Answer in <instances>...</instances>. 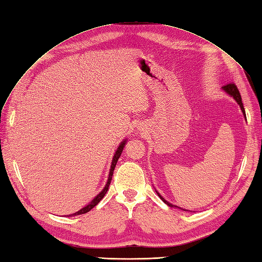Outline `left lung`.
<instances>
[{
  "instance_id": "8db88e82",
  "label": "left lung",
  "mask_w": 262,
  "mask_h": 262,
  "mask_svg": "<svg viewBox=\"0 0 262 262\" xmlns=\"http://www.w3.org/2000/svg\"><path fill=\"white\" fill-rule=\"evenodd\" d=\"M222 89L225 91L226 94L227 95H229L230 97H232L236 100V102L239 104V107H240V109H242V111H243V114H244V117H246V112H245V108H244V104H243V101H242V96H240V94H239V90H238V88L236 87V84H234V83H228V84H226V86H224V87H222ZM155 192H157V194L160 196V199L163 201L166 205H168L169 207H178V208H181V207H179V206H176V205H173V204H171L169 202H167L165 199H163V197H162L161 195H160V193L158 192V190H155ZM181 209H183V208H181ZM183 210H187V209H183Z\"/></svg>"
}]
</instances>
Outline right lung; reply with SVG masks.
<instances>
[{
	"label": "right lung",
	"instance_id": "1",
	"mask_svg": "<svg viewBox=\"0 0 262 262\" xmlns=\"http://www.w3.org/2000/svg\"><path fill=\"white\" fill-rule=\"evenodd\" d=\"M125 143H126V139H124V140L122 141V142L119 144L118 148L116 150V153H115V155H114V159H112V162H111L110 171H109V175H108V181H107V183H105V185H104L103 189H102L101 192L99 193L97 196H95V199H94L93 201H91L88 205H86V206H84L83 208H81L80 210L77 211V213H74V214H72V215H69V217H70V216H77V215H81V214L88 213L89 210L93 209V208L96 206V205L103 199L105 193H107L108 189H109V185H110L111 179H112V174H114L115 167H116V165H117V162H118V160H119V158H120V155H121V153H122V151H123V147H124ZM67 216H68V215H67Z\"/></svg>",
	"mask_w": 262,
	"mask_h": 262
}]
</instances>
